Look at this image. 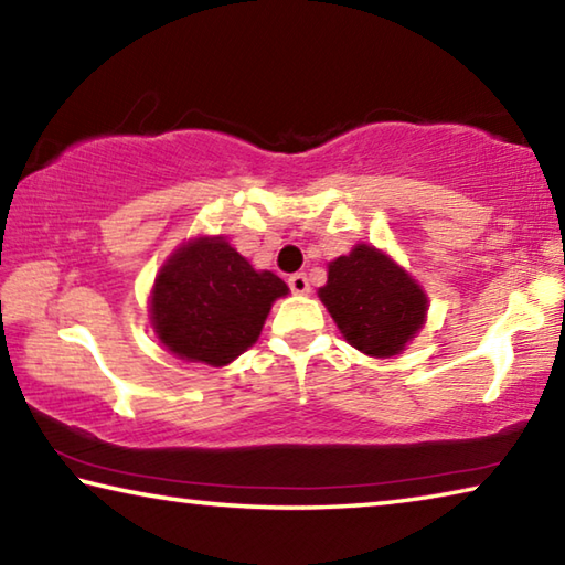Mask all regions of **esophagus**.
Wrapping results in <instances>:
<instances>
[{
	"label": "esophagus",
	"mask_w": 565,
	"mask_h": 565,
	"mask_svg": "<svg viewBox=\"0 0 565 565\" xmlns=\"http://www.w3.org/2000/svg\"><path fill=\"white\" fill-rule=\"evenodd\" d=\"M289 289L294 294H309L311 286H309V279H306V274H291L289 276Z\"/></svg>",
	"instance_id": "34e87169"
}]
</instances>
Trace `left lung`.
I'll return each mask as SVG.
<instances>
[{
	"mask_svg": "<svg viewBox=\"0 0 565 565\" xmlns=\"http://www.w3.org/2000/svg\"><path fill=\"white\" fill-rule=\"evenodd\" d=\"M319 299L343 339L376 359L404 351L424 327L428 309L424 289L369 244H356L349 256L329 264V279L319 289Z\"/></svg>",
	"mask_w": 565,
	"mask_h": 565,
	"instance_id": "8db88e82",
	"label": "left lung"
}]
</instances>
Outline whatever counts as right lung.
I'll use <instances>...</instances> for the list:
<instances>
[{
	"label": "right lung",
	"instance_id": "add662e5",
	"mask_svg": "<svg viewBox=\"0 0 565 565\" xmlns=\"http://www.w3.org/2000/svg\"><path fill=\"white\" fill-rule=\"evenodd\" d=\"M286 294L279 276L256 271L224 236H199L159 269L151 327L174 356L226 366L256 343L271 303Z\"/></svg>",
	"mask_w": 565,
	"mask_h": 565
}]
</instances>
